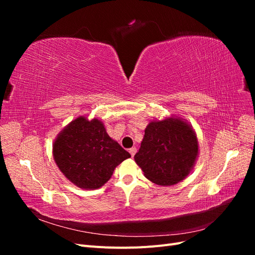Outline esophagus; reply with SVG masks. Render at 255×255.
<instances>
[{"instance_id": "1", "label": "esophagus", "mask_w": 255, "mask_h": 255, "mask_svg": "<svg viewBox=\"0 0 255 255\" xmlns=\"http://www.w3.org/2000/svg\"><path fill=\"white\" fill-rule=\"evenodd\" d=\"M128 152L130 153V156H132V157H134V155H135V153L137 152V149L135 148V146H133V148H130V149L128 150Z\"/></svg>"}]
</instances>
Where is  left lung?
<instances>
[{"instance_id": "obj_1", "label": "left lung", "mask_w": 255, "mask_h": 255, "mask_svg": "<svg viewBox=\"0 0 255 255\" xmlns=\"http://www.w3.org/2000/svg\"><path fill=\"white\" fill-rule=\"evenodd\" d=\"M198 155L194 130L181 119L152 121L144 129L135 161L148 180L170 186L185 179Z\"/></svg>"}]
</instances>
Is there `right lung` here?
Returning <instances> with one entry per match:
<instances>
[{
	"mask_svg": "<svg viewBox=\"0 0 255 255\" xmlns=\"http://www.w3.org/2000/svg\"><path fill=\"white\" fill-rule=\"evenodd\" d=\"M53 155L69 181L97 189L111 179L115 168L130 154L113 140L103 123L80 117L65 128L53 145Z\"/></svg>",
	"mask_w": 255,
	"mask_h": 255,
	"instance_id": "obj_1",
	"label": "right lung"
}]
</instances>
